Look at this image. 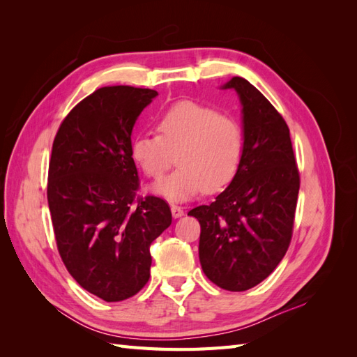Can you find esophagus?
I'll return each mask as SVG.
<instances>
[{"label": "esophagus", "mask_w": 357, "mask_h": 357, "mask_svg": "<svg viewBox=\"0 0 357 357\" xmlns=\"http://www.w3.org/2000/svg\"><path fill=\"white\" fill-rule=\"evenodd\" d=\"M171 214L174 219H178L181 215H185V210L178 207V205H171Z\"/></svg>", "instance_id": "obj_1"}]
</instances>
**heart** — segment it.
Listing matches in <instances>:
<instances>
[{
  "mask_svg": "<svg viewBox=\"0 0 357 357\" xmlns=\"http://www.w3.org/2000/svg\"><path fill=\"white\" fill-rule=\"evenodd\" d=\"M156 126L159 135L143 132L131 144L135 164L153 178L164 174L177 152L178 168L155 183L156 195L185 202L202 190H222L238 174L244 134L234 119L208 105L180 101L159 114Z\"/></svg>",
  "mask_w": 357,
  "mask_h": 357,
  "instance_id": "obj_1",
  "label": "heart"
}]
</instances>
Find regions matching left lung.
<instances>
[{"label": "left lung", "mask_w": 357, "mask_h": 357, "mask_svg": "<svg viewBox=\"0 0 357 357\" xmlns=\"http://www.w3.org/2000/svg\"><path fill=\"white\" fill-rule=\"evenodd\" d=\"M220 88L234 89L243 107V162L214 202L188 215L201 225L204 274L225 290L243 291L264 282L287 252L299 172L289 128L273 104L243 77Z\"/></svg>", "instance_id": "obj_1"}]
</instances>
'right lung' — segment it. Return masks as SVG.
<instances>
[{
    "label": "right lung",
    "mask_w": 357,
    "mask_h": 357,
    "mask_svg": "<svg viewBox=\"0 0 357 357\" xmlns=\"http://www.w3.org/2000/svg\"><path fill=\"white\" fill-rule=\"evenodd\" d=\"M156 96L132 86L95 91L63 119L52 147L47 201L59 255L75 282L107 302L146 286L150 244L172 219L164 199H135L131 135Z\"/></svg>",
    "instance_id": "obj_1"
}]
</instances>
